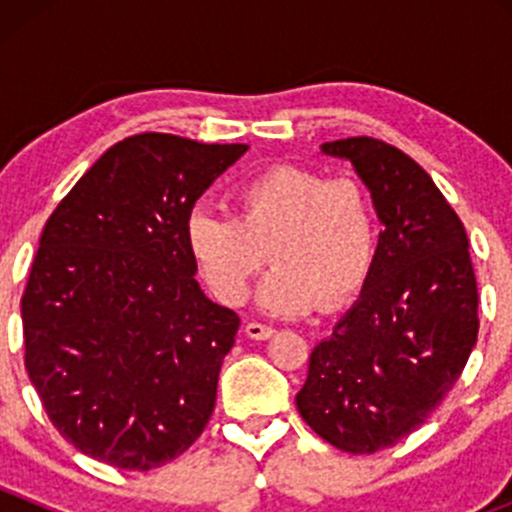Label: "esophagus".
<instances>
[{"label":"esophagus","mask_w":512,"mask_h":512,"mask_svg":"<svg viewBox=\"0 0 512 512\" xmlns=\"http://www.w3.org/2000/svg\"><path fill=\"white\" fill-rule=\"evenodd\" d=\"M245 334L250 339H257V342H262V339H270L272 334H275V329L267 327V324H260V322H247L245 324Z\"/></svg>","instance_id":"obj_1"}]
</instances>
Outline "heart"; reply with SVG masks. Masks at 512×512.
Listing matches in <instances>:
<instances>
[{
	"mask_svg": "<svg viewBox=\"0 0 512 512\" xmlns=\"http://www.w3.org/2000/svg\"><path fill=\"white\" fill-rule=\"evenodd\" d=\"M235 208V218L195 208L183 227L200 275L227 304L245 302L267 250L277 267L257 302L280 317H302L319 302L342 307L374 270V203L352 178L327 180L302 165H272L237 185Z\"/></svg>",
	"mask_w": 512,
	"mask_h": 512,
	"instance_id": "obj_1",
	"label": "heart"
}]
</instances>
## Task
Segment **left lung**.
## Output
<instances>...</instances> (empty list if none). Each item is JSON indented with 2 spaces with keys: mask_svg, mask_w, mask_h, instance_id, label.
Here are the masks:
<instances>
[{
  "mask_svg": "<svg viewBox=\"0 0 512 512\" xmlns=\"http://www.w3.org/2000/svg\"><path fill=\"white\" fill-rule=\"evenodd\" d=\"M384 232L359 299L314 347L297 394L304 421L347 453H374L414 433L441 406L478 339L468 235L431 175L376 138H344Z\"/></svg>",
  "mask_w": 512,
  "mask_h": 512,
  "instance_id": "1",
  "label": "left lung"
}]
</instances>
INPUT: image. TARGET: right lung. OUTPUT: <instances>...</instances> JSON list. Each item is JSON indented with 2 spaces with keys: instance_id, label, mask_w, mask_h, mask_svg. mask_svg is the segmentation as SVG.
<instances>
[{
  "instance_id": "add662e5",
  "label": "right lung",
  "mask_w": 512,
  "mask_h": 512,
  "mask_svg": "<svg viewBox=\"0 0 512 512\" xmlns=\"http://www.w3.org/2000/svg\"><path fill=\"white\" fill-rule=\"evenodd\" d=\"M247 148L131 136L46 220L22 297L24 364L56 431L94 461L165 466L213 414L240 317L205 297L183 227Z\"/></svg>"
}]
</instances>
